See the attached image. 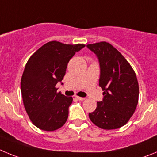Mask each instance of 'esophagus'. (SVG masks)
I'll return each instance as SVG.
<instances>
[{
    "label": "esophagus",
    "mask_w": 157,
    "mask_h": 157,
    "mask_svg": "<svg viewBox=\"0 0 157 157\" xmlns=\"http://www.w3.org/2000/svg\"><path fill=\"white\" fill-rule=\"evenodd\" d=\"M75 98L77 100H78V101H84V100H85V98H80V97H78V96H76Z\"/></svg>",
    "instance_id": "1"
}]
</instances>
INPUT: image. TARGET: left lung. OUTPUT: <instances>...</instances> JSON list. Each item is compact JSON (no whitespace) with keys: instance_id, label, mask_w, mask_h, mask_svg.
<instances>
[{"instance_id":"1","label":"left lung","mask_w":157,"mask_h":157,"mask_svg":"<svg viewBox=\"0 0 157 157\" xmlns=\"http://www.w3.org/2000/svg\"><path fill=\"white\" fill-rule=\"evenodd\" d=\"M98 56L101 67L99 86L104 99L89 113L94 124L104 130L124 126L135 112L139 86L135 72L125 57L106 41L87 45Z\"/></svg>"}]
</instances>
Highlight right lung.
I'll use <instances>...</instances> for the list:
<instances>
[{
    "label": "right lung",
    "mask_w": 157,
    "mask_h": 157,
    "mask_svg": "<svg viewBox=\"0 0 157 157\" xmlns=\"http://www.w3.org/2000/svg\"><path fill=\"white\" fill-rule=\"evenodd\" d=\"M84 47L48 41L29 58L22 75L21 93L26 112L37 128L53 131L66 123L73 98L57 92L56 86L65 75L69 60Z\"/></svg>",
    "instance_id": "right-lung-1"
}]
</instances>
